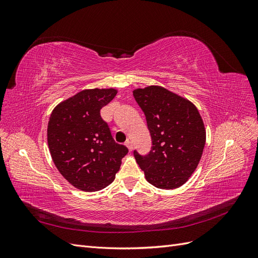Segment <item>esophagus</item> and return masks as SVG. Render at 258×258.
I'll list each match as a JSON object with an SVG mask.
<instances>
[{"label":"esophagus","mask_w":258,"mask_h":258,"mask_svg":"<svg viewBox=\"0 0 258 258\" xmlns=\"http://www.w3.org/2000/svg\"><path fill=\"white\" fill-rule=\"evenodd\" d=\"M126 146L128 147L129 152H132V148H134V145H132V143H131L130 141H127V142H126Z\"/></svg>","instance_id":"obj_1"}]
</instances>
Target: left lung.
<instances>
[{
  "label": "left lung",
  "instance_id": "obj_1",
  "mask_svg": "<svg viewBox=\"0 0 258 258\" xmlns=\"http://www.w3.org/2000/svg\"><path fill=\"white\" fill-rule=\"evenodd\" d=\"M152 137L146 156L134 152L146 181L157 188L174 189L196 170L206 144V128L192 102L161 86L134 90Z\"/></svg>",
  "mask_w": 258,
  "mask_h": 258
}]
</instances>
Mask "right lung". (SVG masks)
<instances>
[{
    "instance_id": "right-lung-1",
    "label": "right lung",
    "mask_w": 258,
    "mask_h": 258,
    "mask_svg": "<svg viewBox=\"0 0 258 258\" xmlns=\"http://www.w3.org/2000/svg\"><path fill=\"white\" fill-rule=\"evenodd\" d=\"M117 90L85 89L53 108L47 142L54 166L76 188L97 191L114 179L128 148L117 144L100 110Z\"/></svg>"
}]
</instances>
